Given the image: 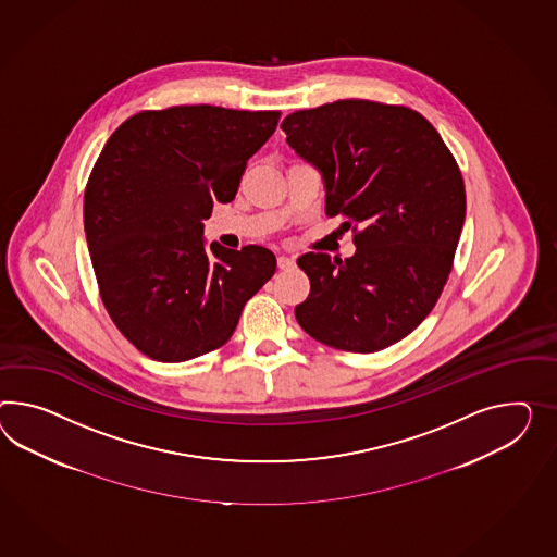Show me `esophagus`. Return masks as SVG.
<instances>
[{"instance_id":"obj_1","label":"esophagus","mask_w":557,"mask_h":557,"mask_svg":"<svg viewBox=\"0 0 557 557\" xmlns=\"http://www.w3.org/2000/svg\"><path fill=\"white\" fill-rule=\"evenodd\" d=\"M276 262H278V269H281V271H288V269H293V267H295V258L285 257V255H283V257H278Z\"/></svg>"}]
</instances>
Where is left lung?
<instances>
[{
    "instance_id": "1",
    "label": "left lung",
    "mask_w": 557,
    "mask_h": 557,
    "mask_svg": "<svg viewBox=\"0 0 557 557\" xmlns=\"http://www.w3.org/2000/svg\"><path fill=\"white\" fill-rule=\"evenodd\" d=\"M286 144L323 177L325 212L354 228V257L307 252L300 327L343 351L373 354L426 317L453 269L467 196L438 131L406 107L335 100L288 114Z\"/></svg>"
}]
</instances>
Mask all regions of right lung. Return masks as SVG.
Returning <instances> with one entry per match:
<instances>
[{
    "mask_svg": "<svg viewBox=\"0 0 557 557\" xmlns=\"http://www.w3.org/2000/svg\"><path fill=\"white\" fill-rule=\"evenodd\" d=\"M278 116L212 104L144 111L102 147L86 184V243L100 299L145 356L180 363L222 347L276 271L262 246L206 248L203 220L234 200Z\"/></svg>",
    "mask_w": 557,
    "mask_h": 557,
    "instance_id": "right-lung-1",
    "label": "right lung"
}]
</instances>
